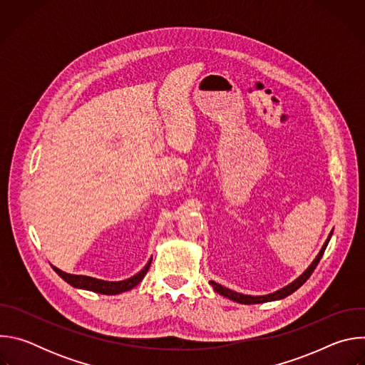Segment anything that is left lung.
<instances>
[{"mask_svg":"<svg viewBox=\"0 0 365 365\" xmlns=\"http://www.w3.org/2000/svg\"><path fill=\"white\" fill-rule=\"evenodd\" d=\"M332 232H334V231L329 232V235H328L327 241L324 242L321 251L318 252V255L315 257L314 262L310 263V266H309L296 280H293L290 284H287V286H284L283 289H279V290H276V292H273V293L263 294V296H250V294H242V293L234 292V290H231V289H228V287H224V286H221L220 283L212 282V280L210 282V284H212L214 290H215L217 293H220L221 296L228 297V299H231V300H234V302H237V303H242V304H257V303H266V302H273V300L284 299V297H287L289 294H292L293 292H296V290L312 276V273H314V270L317 269L318 263L321 262V258H322V255H324V252H325V250H327V247H328V242H329V240H331V237H332Z\"/></svg>","mask_w":365,"mask_h":365,"instance_id":"left-lung-1","label":"left lung"}]
</instances>
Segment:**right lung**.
Returning a JSON list of instances; mask_svg holds the SVG:
<instances>
[{"label":"right lung","instance_id":"right-lung-1","mask_svg":"<svg viewBox=\"0 0 365 365\" xmlns=\"http://www.w3.org/2000/svg\"><path fill=\"white\" fill-rule=\"evenodd\" d=\"M151 258L147 262V264L144 266L143 270H140L137 274H134L130 279L121 280V282H107V280H101V279H95V277H89V276H79V274H69L62 272L61 269L53 267V270L71 286L76 287V289H83V290H91L95 293H101V294H118L127 290H131L133 287H135L147 274V270L150 269L151 264Z\"/></svg>","mask_w":365,"mask_h":365}]
</instances>
